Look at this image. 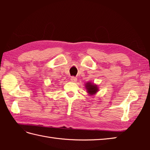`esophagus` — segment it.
Instances as JSON below:
<instances>
[{"mask_svg": "<svg viewBox=\"0 0 150 150\" xmlns=\"http://www.w3.org/2000/svg\"><path fill=\"white\" fill-rule=\"evenodd\" d=\"M70 80H71L72 82H76L77 80V79L75 77H73V76H72V77H71V78H70Z\"/></svg>", "mask_w": 150, "mask_h": 150, "instance_id": "esophagus-1", "label": "esophagus"}]
</instances>
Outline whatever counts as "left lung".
Instances as JSON below:
<instances>
[{
    "mask_svg": "<svg viewBox=\"0 0 150 150\" xmlns=\"http://www.w3.org/2000/svg\"><path fill=\"white\" fill-rule=\"evenodd\" d=\"M86 88L87 89V91L90 95L95 94L98 91V88L96 85L91 84V82H88L86 84Z\"/></svg>",
    "mask_w": 150,
    "mask_h": 150,
    "instance_id": "1",
    "label": "left lung"
}]
</instances>
